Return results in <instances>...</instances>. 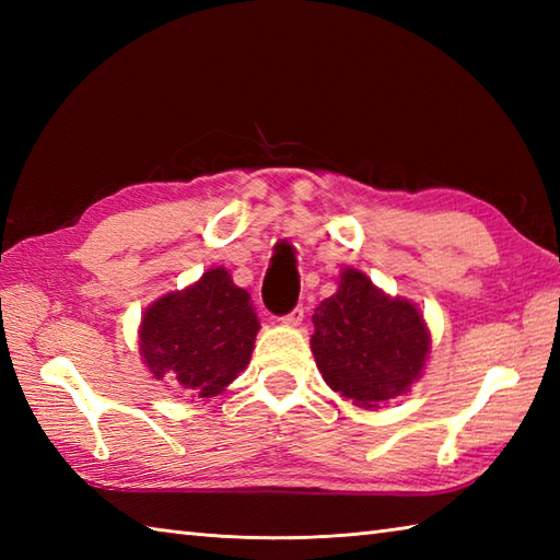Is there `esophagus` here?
Listing matches in <instances>:
<instances>
[{
    "instance_id": "obj_1",
    "label": "esophagus",
    "mask_w": 560,
    "mask_h": 560,
    "mask_svg": "<svg viewBox=\"0 0 560 560\" xmlns=\"http://www.w3.org/2000/svg\"><path fill=\"white\" fill-rule=\"evenodd\" d=\"M303 315H305V311L299 305V307H293V311H291L289 315H283L281 323L287 325V327H299V325L303 323Z\"/></svg>"
}]
</instances>
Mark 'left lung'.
<instances>
[{"mask_svg": "<svg viewBox=\"0 0 560 560\" xmlns=\"http://www.w3.org/2000/svg\"><path fill=\"white\" fill-rule=\"evenodd\" d=\"M311 349L325 383L361 409L404 395L421 377L431 331L419 307L392 299L359 269L315 307Z\"/></svg>", "mask_w": 560, "mask_h": 560, "instance_id": "obj_1", "label": "left lung"}]
</instances>
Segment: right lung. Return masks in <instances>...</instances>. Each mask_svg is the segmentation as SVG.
<instances>
[{
    "instance_id": "obj_1",
    "label": "right lung",
    "mask_w": 560,
    "mask_h": 560,
    "mask_svg": "<svg viewBox=\"0 0 560 560\" xmlns=\"http://www.w3.org/2000/svg\"><path fill=\"white\" fill-rule=\"evenodd\" d=\"M259 319L229 269L213 267L183 291L165 293L141 317L139 353L177 395L217 397L245 371Z\"/></svg>"
}]
</instances>
